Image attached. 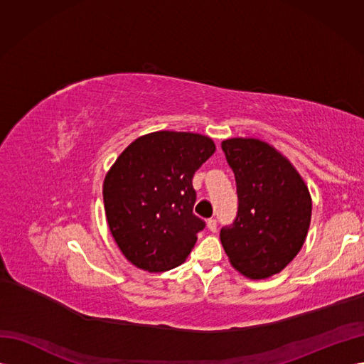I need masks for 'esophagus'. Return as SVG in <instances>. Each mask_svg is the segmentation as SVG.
Listing matches in <instances>:
<instances>
[{
	"instance_id": "34e87169",
	"label": "esophagus",
	"mask_w": 364,
	"mask_h": 364,
	"mask_svg": "<svg viewBox=\"0 0 364 364\" xmlns=\"http://www.w3.org/2000/svg\"><path fill=\"white\" fill-rule=\"evenodd\" d=\"M206 226H208L209 230H211V232H215V230H217V220L215 218H209Z\"/></svg>"
}]
</instances>
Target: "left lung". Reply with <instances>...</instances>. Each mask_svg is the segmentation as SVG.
Here are the masks:
<instances>
[{
	"mask_svg": "<svg viewBox=\"0 0 364 364\" xmlns=\"http://www.w3.org/2000/svg\"><path fill=\"white\" fill-rule=\"evenodd\" d=\"M237 182L238 211L220 240L232 266L250 279L279 273L299 253L311 222V196L301 174L270 144L222 142Z\"/></svg>",
	"mask_w": 364,
	"mask_h": 364,
	"instance_id": "left-lung-1",
	"label": "left lung"
}]
</instances>
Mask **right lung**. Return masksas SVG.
<instances>
[{
    "label": "right lung",
    "mask_w": 364,
    "mask_h": 364,
    "mask_svg": "<svg viewBox=\"0 0 364 364\" xmlns=\"http://www.w3.org/2000/svg\"><path fill=\"white\" fill-rule=\"evenodd\" d=\"M214 151L211 138L161 130L139 136L117 158L103 183L105 211L134 266L165 272L190 255L205 228L193 214V176Z\"/></svg>",
    "instance_id": "right-lung-1"
}]
</instances>
